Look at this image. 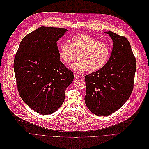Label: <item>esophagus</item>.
<instances>
[{"label":"esophagus","mask_w":149,"mask_h":149,"mask_svg":"<svg viewBox=\"0 0 149 149\" xmlns=\"http://www.w3.org/2000/svg\"><path fill=\"white\" fill-rule=\"evenodd\" d=\"M74 77L75 79H76L79 78V77H80V76H79L78 74H74Z\"/></svg>","instance_id":"1"}]
</instances>
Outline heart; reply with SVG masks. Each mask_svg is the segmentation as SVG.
Returning a JSON list of instances; mask_svg holds the SVG:
<instances>
[{
  "label": "heart",
  "instance_id": "b5f03b06",
  "mask_svg": "<svg viewBox=\"0 0 149 149\" xmlns=\"http://www.w3.org/2000/svg\"><path fill=\"white\" fill-rule=\"evenodd\" d=\"M77 54L79 61L71 66L73 70L78 73L86 70L95 72L106 65L110 49L105 42L98 40L91 35L79 33L72 37L71 43L65 42L60 47V57L67 63L73 61Z\"/></svg>",
  "mask_w": 149,
  "mask_h": 149
}]
</instances>
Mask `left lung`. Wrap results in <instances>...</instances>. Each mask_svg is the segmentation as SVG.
I'll use <instances>...</instances> for the list:
<instances>
[{"label": "left lung", "instance_id": "1", "mask_svg": "<svg viewBox=\"0 0 149 149\" xmlns=\"http://www.w3.org/2000/svg\"><path fill=\"white\" fill-rule=\"evenodd\" d=\"M113 42L111 54L100 70L84 77L87 108L99 116H107L119 109L133 90L136 58L126 37L105 32Z\"/></svg>", "mask_w": 149, "mask_h": 149}]
</instances>
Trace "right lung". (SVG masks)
I'll return each mask as SVG.
<instances>
[{
  "label": "right lung",
  "mask_w": 149,
  "mask_h": 149,
  "mask_svg": "<svg viewBox=\"0 0 149 149\" xmlns=\"http://www.w3.org/2000/svg\"><path fill=\"white\" fill-rule=\"evenodd\" d=\"M68 30L42 26L27 34L15 54L13 68L19 94L41 114H49L63 104L73 73L60 61L56 42Z\"/></svg>",
  "instance_id": "obj_1"
}]
</instances>
